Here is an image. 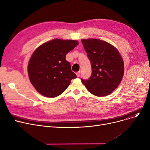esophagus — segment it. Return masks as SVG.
I'll list each match as a JSON object with an SVG mask.
<instances>
[{
	"label": "esophagus",
	"instance_id": "34e87169",
	"mask_svg": "<svg viewBox=\"0 0 150 150\" xmlns=\"http://www.w3.org/2000/svg\"><path fill=\"white\" fill-rule=\"evenodd\" d=\"M76 75L77 76V77H79L80 75V72H78L76 73Z\"/></svg>",
	"mask_w": 150,
	"mask_h": 150
}]
</instances>
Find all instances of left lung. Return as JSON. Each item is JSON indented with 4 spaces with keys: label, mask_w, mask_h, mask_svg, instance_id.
<instances>
[{
    "label": "left lung",
    "mask_w": 150,
    "mask_h": 150,
    "mask_svg": "<svg viewBox=\"0 0 150 150\" xmlns=\"http://www.w3.org/2000/svg\"><path fill=\"white\" fill-rule=\"evenodd\" d=\"M91 61L92 75L81 78L86 88L98 97L108 96L120 83L124 74V62L119 51L111 44L97 39H82Z\"/></svg>",
    "instance_id": "left-lung-1"
}]
</instances>
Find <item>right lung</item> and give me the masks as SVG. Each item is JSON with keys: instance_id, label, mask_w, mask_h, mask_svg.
I'll list each match as a JSON object with an SVG mask.
<instances>
[{"instance_id": "obj_1", "label": "right lung", "mask_w": 150, "mask_h": 150, "mask_svg": "<svg viewBox=\"0 0 150 150\" xmlns=\"http://www.w3.org/2000/svg\"><path fill=\"white\" fill-rule=\"evenodd\" d=\"M78 44L75 40L54 39L35 50L28 62V74L31 83L41 95L56 97L76 78L66 56Z\"/></svg>"}]
</instances>
